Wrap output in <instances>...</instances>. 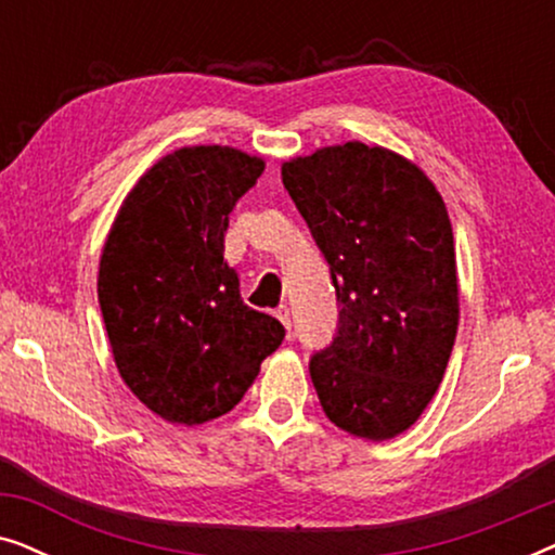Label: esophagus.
<instances>
[{
    "mask_svg": "<svg viewBox=\"0 0 555 555\" xmlns=\"http://www.w3.org/2000/svg\"><path fill=\"white\" fill-rule=\"evenodd\" d=\"M275 318H278V321L280 323H283L285 325V328H287V336H291V308H287V306H278L275 308Z\"/></svg>",
    "mask_w": 555,
    "mask_h": 555,
    "instance_id": "obj_1",
    "label": "esophagus"
}]
</instances>
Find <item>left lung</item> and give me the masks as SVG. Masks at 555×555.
I'll return each instance as SVG.
<instances>
[{
  "label": "left lung",
  "mask_w": 555,
  "mask_h": 555,
  "mask_svg": "<svg viewBox=\"0 0 555 555\" xmlns=\"http://www.w3.org/2000/svg\"><path fill=\"white\" fill-rule=\"evenodd\" d=\"M283 184L331 264L338 333L310 359L328 420L384 442L442 384L460 323L457 260L442 194L414 162L361 141L283 164Z\"/></svg>",
  "instance_id": "8db88e82"
}]
</instances>
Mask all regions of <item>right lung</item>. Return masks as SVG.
Wrapping results in <instances>:
<instances>
[{
  "mask_svg": "<svg viewBox=\"0 0 555 555\" xmlns=\"http://www.w3.org/2000/svg\"><path fill=\"white\" fill-rule=\"evenodd\" d=\"M264 171L232 146H184L126 194L101 253L98 300L113 361L135 399L171 424L234 409L283 344L280 321L242 302L224 260L230 211Z\"/></svg>",
  "mask_w": 555,
  "mask_h": 555,
  "instance_id": "obj_1",
  "label": "right lung"
}]
</instances>
